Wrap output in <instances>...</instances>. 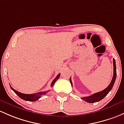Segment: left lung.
Segmentation results:
<instances>
[{"label": "left lung", "instance_id": "8db88e82", "mask_svg": "<svg viewBox=\"0 0 124 124\" xmlns=\"http://www.w3.org/2000/svg\"><path fill=\"white\" fill-rule=\"evenodd\" d=\"M113 64H114V75H113L112 79L111 82H110V84L106 87L105 89H104L103 90L101 91V92H98V93H96L93 94L91 95L90 96H87V97H81V99H83L84 101H87L88 103H95L97 102V101H99L100 100H102L105 96L109 93L110 90L112 88L113 86L114 85L115 81L116 78V63H115V59H113ZM70 83H71V85H72V81H71V78H70Z\"/></svg>", "mask_w": 124, "mask_h": 124}]
</instances>
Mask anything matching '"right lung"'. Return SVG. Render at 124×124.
Returning <instances> with one entry per match:
<instances>
[{"instance_id": "right-lung-1", "label": "right lung", "mask_w": 124, "mask_h": 124, "mask_svg": "<svg viewBox=\"0 0 124 124\" xmlns=\"http://www.w3.org/2000/svg\"><path fill=\"white\" fill-rule=\"evenodd\" d=\"M60 75H61V74H59L58 75L56 76V77L53 80V81L51 83V87H52L53 85H54V83H56L57 80L59 79V78ZM10 88L11 89L15 92L16 94H17L21 99H22L26 100V101H34L37 100L38 99L41 97V96L43 94H46L47 93V92H49V90L48 91H46V92H39V93H34V94H24V93H20V92H18V91L15 90V89L12 88L11 87V85H10Z\"/></svg>"}]
</instances>
